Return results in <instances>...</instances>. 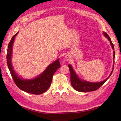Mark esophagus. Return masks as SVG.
<instances>
[{"label":"esophagus","mask_w":121,"mask_h":121,"mask_svg":"<svg viewBox=\"0 0 121 121\" xmlns=\"http://www.w3.org/2000/svg\"><path fill=\"white\" fill-rule=\"evenodd\" d=\"M65 60H66V61H69V60H70V56H68V55L65 56Z\"/></svg>","instance_id":"esophagus-1"}]
</instances>
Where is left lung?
Listing matches in <instances>:
<instances>
[{
  "label": "left lung",
  "mask_w": 121,
  "mask_h": 121,
  "mask_svg": "<svg viewBox=\"0 0 121 121\" xmlns=\"http://www.w3.org/2000/svg\"><path fill=\"white\" fill-rule=\"evenodd\" d=\"M104 35L106 36L109 40L110 42V43L112 46V48L113 50H114V45L113 44L112 41L111 40V38H110L109 36L106 33L104 32ZM114 56H115V51L113 52V59H114ZM69 70L70 71V74H71V83L72 86H73V88L75 89L76 91H78L81 92H89V91H95L100 88L102 85H103L105 82L107 81V80L108 79L110 76H111L112 74L113 71V68L112 69V71L111 72V74L109 75V76L108 78L106 79L102 82H99V83H91V82H88L84 81H82L81 79H79L78 76L76 75L75 72L73 70V68H72L71 65H68Z\"/></svg>",
  "instance_id": "left-lung-1"
}]
</instances>
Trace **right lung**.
<instances>
[{
    "label": "right lung",
    "mask_w": 121,
    "mask_h": 121,
    "mask_svg": "<svg viewBox=\"0 0 121 121\" xmlns=\"http://www.w3.org/2000/svg\"><path fill=\"white\" fill-rule=\"evenodd\" d=\"M17 34V33L12 37L8 46L7 63L10 74L15 84L20 89L27 93L34 95L42 94L49 88L52 82L53 75L58 69L60 67L59 60H56L51 63L42 74L36 78L31 80H26L20 78L17 76L13 69L11 60L13 43Z\"/></svg>",
    "instance_id": "right-lung-1"
}]
</instances>
